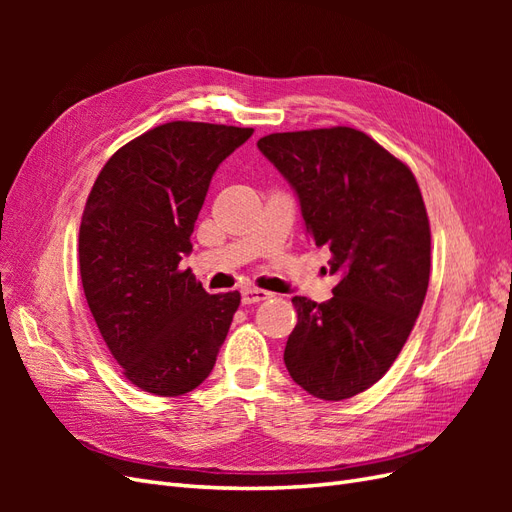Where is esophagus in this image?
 <instances>
[{
	"label": "esophagus",
	"instance_id": "34e87169",
	"mask_svg": "<svg viewBox=\"0 0 512 512\" xmlns=\"http://www.w3.org/2000/svg\"><path fill=\"white\" fill-rule=\"evenodd\" d=\"M273 294L267 292V290H258V288H245L241 292V301L243 305H252V303H260V301H267L271 299Z\"/></svg>",
	"mask_w": 512,
	"mask_h": 512
}]
</instances>
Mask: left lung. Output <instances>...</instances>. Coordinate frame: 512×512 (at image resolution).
I'll list each match as a JSON object with an SVG mask.
<instances>
[{
    "label": "left lung",
    "instance_id": "8db88e82",
    "mask_svg": "<svg viewBox=\"0 0 512 512\" xmlns=\"http://www.w3.org/2000/svg\"><path fill=\"white\" fill-rule=\"evenodd\" d=\"M258 149L301 203L307 235L331 252L333 297H294L284 363L309 395L342 401L376 384L421 314L431 230L412 170L361 130L262 136Z\"/></svg>",
    "mask_w": 512,
    "mask_h": 512
}]
</instances>
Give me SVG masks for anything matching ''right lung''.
I'll use <instances>...</instances> for the list:
<instances>
[{
	"label": "right lung",
	"instance_id": "1",
	"mask_svg": "<svg viewBox=\"0 0 512 512\" xmlns=\"http://www.w3.org/2000/svg\"><path fill=\"white\" fill-rule=\"evenodd\" d=\"M254 134L170 121L117 149L79 230L85 299L123 376L151 395L194 391L218 359L241 294H209L179 262L218 166Z\"/></svg>",
	"mask_w": 512,
	"mask_h": 512
}]
</instances>
